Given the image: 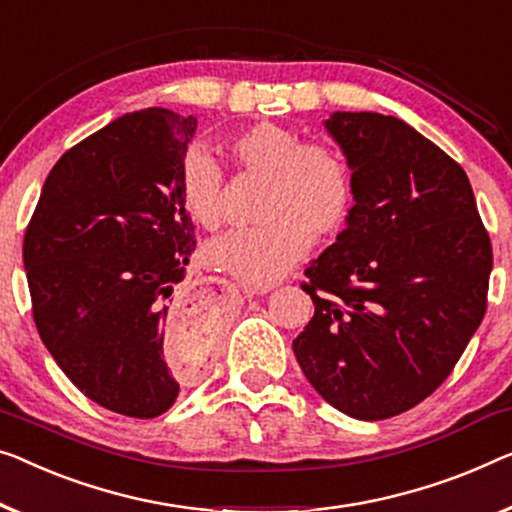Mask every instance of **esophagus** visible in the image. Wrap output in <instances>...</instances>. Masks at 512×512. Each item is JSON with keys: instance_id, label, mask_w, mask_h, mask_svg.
I'll return each instance as SVG.
<instances>
[{"instance_id": "esophagus-1", "label": "esophagus", "mask_w": 512, "mask_h": 512, "mask_svg": "<svg viewBox=\"0 0 512 512\" xmlns=\"http://www.w3.org/2000/svg\"><path fill=\"white\" fill-rule=\"evenodd\" d=\"M248 296H253V294H266V289H262V292H246Z\"/></svg>"}]
</instances>
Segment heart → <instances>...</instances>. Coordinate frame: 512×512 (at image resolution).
I'll list each match as a JSON object with an SVG mask.
<instances>
[{
	"label": "heart",
	"instance_id": "obj_1",
	"mask_svg": "<svg viewBox=\"0 0 512 512\" xmlns=\"http://www.w3.org/2000/svg\"><path fill=\"white\" fill-rule=\"evenodd\" d=\"M225 147L236 170L264 179L257 207L262 225L211 241L207 257L250 287H269L308 253L310 236L329 239L347 225L354 207L352 170L329 144L303 142L292 128L271 121L241 128ZM179 193L202 227L223 225L225 172L207 149L193 147L181 158Z\"/></svg>",
	"mask_w": 512,
	"mask_h": 512
}]
</instances>
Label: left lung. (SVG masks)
<instances>
[{
	"label": "left lung",
	"instance_id": "8db88e82",
	"mask_svg": "<svg viewBox=\"0 0 512 512\" xmlns=\"http://www.w3.org/2000/svg\"><path fill=\"white\" fill-rule=\"evenodd\" d=\"M354 179L347 230L305 269L315 315L292 342L312 388L381 421L451 375L483 322L492 243L467 174L402 119L335 112Z\"/></svg>",
	"mask_w": 512,
	"mask_h": 512
}]
</instances>
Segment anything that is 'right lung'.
Returning <instances> with one entry per match:
<instances>
[{
	"label": "right lung",
	"instance_id": "1",
	"mask_svg": "<svg viewBox=\"0 0 512 512\" xmlns=\"http://www.w3.org/2000/svg\"><path fill=\"white\" fill-rule=\"evenodd\" d=\"M195 128L149 108L85 137L50 170L22 243L43 345L121 416L163 414L179 368L197 372L211 354V333L174 305L197 243L179 193Z\"/></svg>",
	"mask_w": 512,
	"mask_h": 512
}]
</instances>
